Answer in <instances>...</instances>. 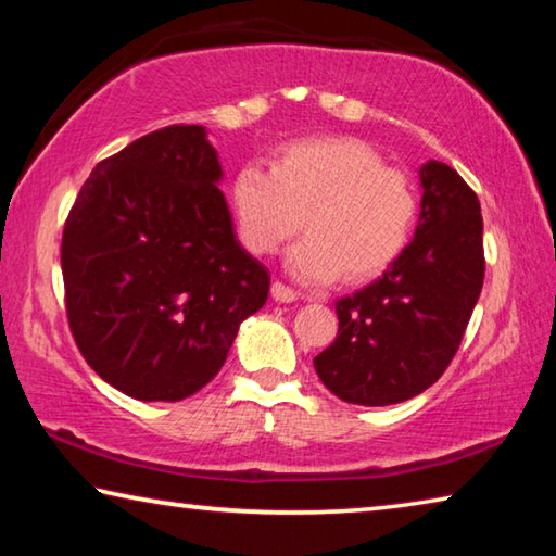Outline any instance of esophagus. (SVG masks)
Segmentation results:
<instances>
[{
  "label": "esophagus",
  "instance_id": "34e87169",
  "mask_svg": "<svg viewBox=\"0 0 556 556\" xmlns=\"http://www.w3.org/2000/svg\"><path fill=\"white\" fill-rule=\"evenodd\" d=\"M271 296H275V301H279V304H289V301L296 299V291L287 285H281V281H275V285H271Z\"/></svg>",
  "mask_w": 556,
  "mask_h": 556
}]
</instances>
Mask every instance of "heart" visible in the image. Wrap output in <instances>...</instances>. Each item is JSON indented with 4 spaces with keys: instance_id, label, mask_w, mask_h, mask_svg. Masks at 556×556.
Returning a JSON list of instances; mask_svg holds the SVG:
<instances>
[{
    "instance_id": "heart-1",
    "label": "heart",
    "mask_w": 556,
    "mask_h": 556,
    "mask_svg": "<svg viewBox=\"0 0 556 556\" xmlns=\"http://www.w3.org/2000/svg\"><path fill=\"white\" fill-rule=\"evenodd\" d=\"M230 203L240 240L255 255L275 252L304 225L308 235L289 250L287 269L306 285L382 275L407 248L419 213L412 178L351 137L291 142L271 172L240 168Z\"/></svg>"
}]
</instances>
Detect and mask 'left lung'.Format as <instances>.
<instances>
[{
    "mask_svg": "<svg viewBox=\"0 0 556 556\" xmlns=\"http://www.w3.org/2000/svg\"><path fill=\"white\" fill-rule=\"evenodd\" d=\"M421 211L402 255L355 294L336 301L338 336L314 357L336 397L384 407L431 388L460 345L483 289V215L454 168H419Z\"/></svg>",
    "mask_w": 556,
    "mask_h": 556,
    "instance_id": "left-lung-1",
    "label": "left lung"
}]
</instances>
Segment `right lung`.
<instances>
[{
	"label": "right lung",
	"instance_id": "obj_1",
	"mask_svg": "<svg viewBox=\"0 0 556 556\" xmlns=\"http://www.w3.org/2000/svg\"><path fill=\"white\" fill-rule=\"evenodd\" d=\"M220 178L205 127L172 125L92 168L65 220L71 333L129 397H191L265 306L269 271L235 238Z\"/></svg>",
	"mask_w": 556,
	"mask_h": 556
}]
</instances>
